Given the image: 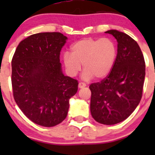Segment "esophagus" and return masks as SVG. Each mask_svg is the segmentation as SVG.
Here are the masks:
<instances>
[{"label": "esophagus", "mask_w": 155, "mask_h": 155, "mask_svg": "<svg viewBox=\"0 0 155 155\" xmlns=\"http://www.w3.org/2000/svg\"><path fill=\"white\" fill-rule=\"evenodd\" d=\"M86 86V84L84 83V82H79V88H82V87Z\"/></svg>", "instance_id": "esophagus-1"}]
</instances>
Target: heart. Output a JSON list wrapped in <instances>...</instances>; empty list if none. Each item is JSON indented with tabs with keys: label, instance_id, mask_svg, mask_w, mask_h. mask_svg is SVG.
I'll list each match as a JSON object with an SVG mask.
<instances>
[{
	"label": "heart",
	"instance_id": "obj_1",
	"mask_svg": "<svg viewBox=\"0 0 155 155\" xmlns=\"http://www.w3.org/2000/svg\"><path fill=\"white\" fill-rule=\"evenodd\" d=\"M71 54H64V63L69 73L77 74L83 65V78L90 79L93 76L101 79L107 77L113 68L118 54L115 40L110 37L101 39L85 38L71 46Z\"/></svg>",
	"mask_w": 155,
	"mask_h": 155
}]
</instances>
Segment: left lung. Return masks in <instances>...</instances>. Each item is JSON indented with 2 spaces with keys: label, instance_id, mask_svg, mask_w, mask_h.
Segmentation results:
<instances>
[{
  "label": "left lung",
  "instance_id": "1",
  "mask_svg": "<svg viewBox=\"0 0 155 155\" xmlns=\"http://www.w3.org/2000/svg\"><path fill=\"white\" fill-rule=\"evenodd\" d=\"M118 42V54L112 71L101 82L91 84V113L107 125L123 121L141 101L145 63L138 43L123 32L110 30Z\"/></svg>",
  "mask_w": 155,
  "mask_h": 155
}]
</instances>
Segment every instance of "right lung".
<instances>
[{"instance_id": "1", "label": "right lung", "mask_w": 155, "mask_h": 155, "mask_svg": "<svg viewBox=\"0 0 155 155\" xmlns=\"http://www.w3.org/2000/svg\"><path fill=\"white\" fill-rule=\"evenodd\" d=\"M68 37L59 32L33 34L20 42L12 59L13 97L35 124L53 127L66 118L79 82L63 74L60 52Z\"/></svg>"}]
</instances>
